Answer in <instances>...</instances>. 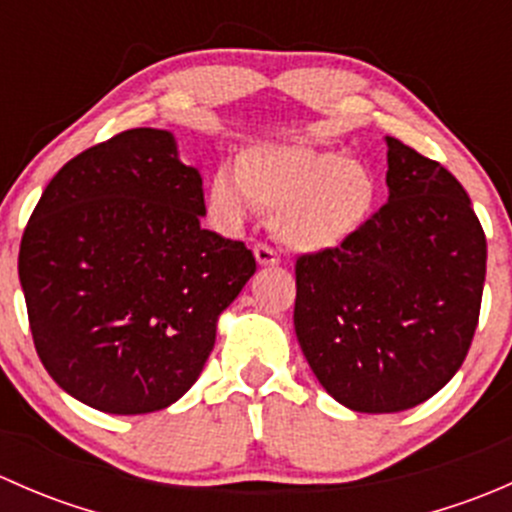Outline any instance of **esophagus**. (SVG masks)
<instances>
[{
    "mask_svg": "<svg viewBox=\"0 0 512 512\" xmlns=\"http://www.w3.org/2000/svg\"><path fill=\"white\" fill-rule=\"evenodd\" d=\"M252 252H255L257 262H260L262 267H272V265H280V255H277L275 250H272L270 245H265V242H257L255 247H252Z\"/></svg>",
    "mask_w": 512,
    "mask_h": 512,
    "instance_id": "34e87169",
    "label": "esophagus"
}]
</instances>
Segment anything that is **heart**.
<instances>
[{
  "label": "heart",
  "mask_w": 512,
  "mask_h": 512,
  "mask_svg": "<svg viewBox=\"0 0 512 512\" xmlns=\"http://www.w3.org/2000/svg\"><path fill=\"white\" fill-rule=\"evenodd\" d=\"M379 183L369 165L344 151L309 146H252L237 173L218 168L208 183V208L230 230L257 208L275 215V232L294 252L344 245L374 213Z\"/></svg>",
  "instance_id": "obj_1"
}]
</instances>
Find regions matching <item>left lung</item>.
<instances>
[{
    "instance_id": "1",
    "label": "left lung",
    "mask_w": 512,
    "mask_h": 512,
    "mask_svg": "<svg viewBox=\"0 0 512 512\" xmlns=\"http://www.w3.org/2000/svg\"><path fill=\"white\" fill-rule=\"evenodd\" d=\"M389 203L344 245L299 255L294 332L319 384L361 414L431 399L471 349L485 232L463 185L386 136Z\"/></svg>"
}]
</instances>
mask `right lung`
<instances>
[{"label":"right lung","mask_w":512,"mask_h":512,"mask_svg":"<svg viewBox=\"0 0 512 512\" xmlns=\"http://www.w3.org/2000/svg\"><path fill=\"white\" fill-rule=\"evenodd\" d=\"M203 178L173 133L131 128L71 158L36 203L19 282L41 364L86 406L151 414L198 381L223 309L255 275L200 227Z\"/></svg>","instance_id":"right-lung-1"}]
</instances>
